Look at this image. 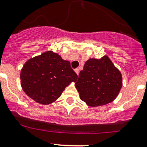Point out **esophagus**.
I'll return each mask as SVG.
<instances>
[{
	"label": "esophagus",
	"instance_id": "esophagus-1",
	"mask_svg": "<svg viewBox=\"0 0 147 147\" xmlns=\"http://www.w3.org/2000/svg\"><path fill=\"white\" fill-rule=\"evenodd\" d=\"M75 72L77 74V75H78V74H79V69H75Z\"/></svg>",
	"mask_w": 147,
	"mask_h": 147
}]
</instances>
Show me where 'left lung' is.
<instances>
[{"mask_svg": "<svg viewBox=\"0 0 147 147\" xmlns=\"http://www.w3.org/2000/svg\"><path fill=\"white\" fill-rule=\"evenodd\" d=\"M75 85L82 101L90 107H99L116 98L122 87V76L107 56L92 58L86 61Z\"/></svg>", "mask_w": 147, "mask_h": 147, "instance_id": "left-lung-1", "label": "left lung"}]
</instances>
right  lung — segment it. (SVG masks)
Wrapping results in <instances>:
<instances>
[{"label":"right lung","mask_w":147,"mask_h":147,"mask_svg":"<svg viewBox=\"0 0 147 147\" xmlns=\"http://www.w3.org/2000/svg\"><path fill=\"white\" fill-rule=\"evenodd\" d=\"M78 76L69 61L48 51L26 61L20 74L21 86L30 98L41 105L53 103Z\"/></svg>","instance_id":"right-lung-1"}]
</instances>
